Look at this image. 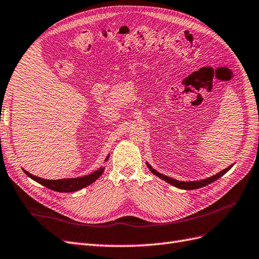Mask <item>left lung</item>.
<instances>
[{"label": "left lung", "instance_id": "obj_1", "mask_svg": "<svg viewBox=\"0 0 259 259\" xmlns=\"http://www.w3.org/2000/svg\"><path fill=\"white\" fill-rule=\"evenodd\" d=\"M146 164H147V166H148V169L151 170V172L154 173V174L156 175V177L162 179L163 181H165L166 183H169V184H171V185H173V186H175V187L181 188V189H187V190H189V189H198V188H201V187H203V186H206V185H208V184H211V183H213L214 181H216V180H219L220 178H222L223 175H224L225 173H226L227 171H229V170L231 169V166L233 165V164H232V165H229L228 168L224 169L223 171L219 172L218 174L213 175V177H210V178L204 179V180L195 181V182H182V181L174 180V179H172V178L166 177V175H163V174H161V173H159V172H157L155 169L152 168V165H149L147 162H146Z\"/></svg>", "mask_w": 259, "mask_h": 259}]
</instances>
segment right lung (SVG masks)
Masks as SVG:
<instances>
[{"label":"right lung","instance_id":"obj_1","mask_svg":"<svg viewBox=\"0 0 259 259\" xmlns=\"http://www.w3.org/2000/svg\"><path fill=\"white\" fill-rule=\"evenodd\" d=\"M108 159V156L106 157L105 161ZM23 170V169H22ZM104 171V168H100L99 170L95 171L94 173H90L89 175H85V177L81 178H75V179H63V180H45L35 177V175H32L28 171L23 170L29 178L34 180L35 182L39 183L43 186L58 191V193H72V191H77L81 188H85L86 186L93 184V183L100 178Z\"/></svg>","mask_w":259,"mask_h":259}]
</instances>
